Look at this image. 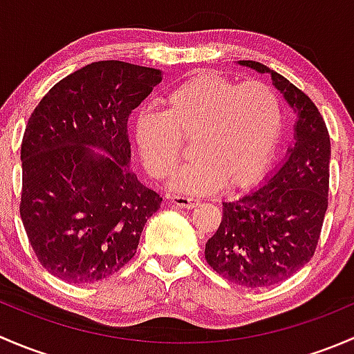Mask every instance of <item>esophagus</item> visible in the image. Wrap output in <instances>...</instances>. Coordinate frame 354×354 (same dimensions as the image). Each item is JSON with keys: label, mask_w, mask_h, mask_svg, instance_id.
Returning <instances> with one entry per match:
<instances>
[{"label": "esophagus", "mask_w": 354, "mask_h": 354, "mask_svg": "<svg viewBox=\"0 0 354 354\" xmlns=\"http://www.w3.org/2000/svg\"><path fill=\"white\" fill-rule=\"evenodd\" d=\"M169 200L174 207H180V209H194L195 205H198V200L183 197V195H173Z\"/></svg>", "instance_id": "esophagus-1"}]
</instances>
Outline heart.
<instances>
[{
	"instance_id": "b5f03b06",
	"label": "heart",
	"mask_w": 354,
	"mask_h": 354,
	"mask_svg": "<svg viewBox=\"0 0 354 354\" xmlns=\"http://www.w3.org/2000/svg\"><path fill=\"white\" fill-rule=\"evenodd\" d=\"M166 113H145L135 121V142L157 180L178 166L183 138L194 137V160L181 167L171 188L192 195L255 183L272 160L283 128V106L270 85L236 84L200 71L164 99Z\"/></svg>"
}]
</instances>
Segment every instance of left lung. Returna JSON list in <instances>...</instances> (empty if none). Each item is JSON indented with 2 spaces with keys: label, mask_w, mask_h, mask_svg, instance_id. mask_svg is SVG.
I'll use <instances>...</instances> for the list:
<instances>
[{
  "label": "left lung",
  "mask_w": 354,
  "mask_h": 354,
  "mask_svg": "<svg viewBox=\"0 0 354 354\" xmlns=\"http://www.w3.org/2000/svg\"><path fill=\"white\" fill-rule=\"evenodd\" d=\"M270 73L296 113L295 145L262 185L223 202V221L205 243V260L238 286L267 288L298 272L315 253L329 205L330 138L312 99L259 62H238Z\"/></svg>",
  "instance_id": "1"
}]
</instances>
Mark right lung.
Instances as JSON below:
<instances>
[{
  "instance_id": "obj_1",
  "label": "right lung",
  "mask_w": 354,
  "mask_h": 354,
  "mask_svg": "<svg viewBox=\"0 0 354 354\" xmlns=\"http://www.w3.org/2000/svg\"><path fill=\"white\" fill-rule=\"evenodd\" d=\"M160 80L156 68L95 62L59 80L28 118L20 217L58 279L95 283L137 253L162 198L131 173L128 118Z\"/></svg>"
}]
</instances>
